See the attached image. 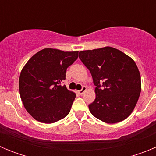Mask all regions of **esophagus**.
Instances as JSON below:
<instances>
[{
  "instance_id": "obj_1",
  "label": "esophagus",
  "mask_w": 156,
  "mask_h": 156,
  "mask_svg": "<svg viewBox=\"0 0 156 156\" xmlns=\"http://www.w3.org/2000/svg\"><path fill=\"white\" fill-rule=\"evenodd\" d=\"M86 90H87V87H85V86H83L82 87V89H81V90H78V94H80V95H82L84 93L85 91H86Z\"/></svg>"
}]
</instances>
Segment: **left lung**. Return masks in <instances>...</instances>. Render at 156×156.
Returning <instances> with one entry per match:
<instances>
[{"instance_id":"1","label":"left lung","mask_w":156,"mask_h":156,"mask_svg":"<svg viewBox=\"0 0 156 156\" xmlns=\"http://www.w3.org/2000/svg\"><path fill=\"white\" fill-rule=\"evenodd\" d=\"M79 58L90 70L96 98L89 105L90 113L107 123L129 116L141 90L140 75L133 59L112 47L80 51Z\"/></svg>"}]
</instances>
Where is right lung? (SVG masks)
<instances>
[{
  "label": "right lung",
  "mask_w": 156,
  "mask_h": 156,
  "mask_svg": "<svg viewBox=\"0 0 156 156\" xmlns=\"http://www.w3.org/2000/svg\"><path fill=\"white\" fill-rule=\"evenodd\" d=\"M78 52L44 48L32 56L23 68L19 80L20 97L36 120L53 123L69 113L76 94L62 83Z\"/></svg>",
  "instance_id": "add662e5"
}]
</instances>
